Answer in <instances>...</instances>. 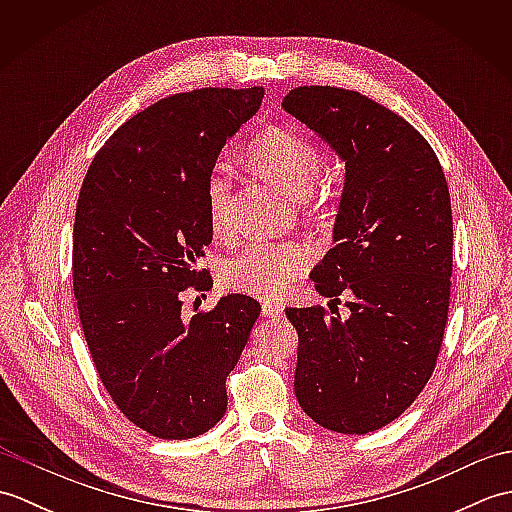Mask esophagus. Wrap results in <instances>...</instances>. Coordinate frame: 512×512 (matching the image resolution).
<instances>
[{
    "mask_svg": "<svg viewBox=\"0 0 512 512\" xmlns=\"http://www.w3.org/2000/svg\"><path fill=\"white\" fill-rule=\"evenodd\" d=\"M262 314H264L266 319H279L281 314H284V308H281L279 303L264 301V303H262Z\"/></svg>",
    "mask_w": 512,
    "mask_h": 512,
    "instance_id": "esophagus-1",
    "label": "esophagus"
}]
</instances>
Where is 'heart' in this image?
I'll use <instances>...</instances> for the list:
<instances>
[{
  "instance_id": "obj_1",
  "label": "heart",
  "mask_w": 512,
  "mask_h": 512,
  "mask_svg": "<svg viewBox=\"0 0 512 512\" xmlns=\"http://www.w3.org/2000/svg\"><path fill=\"white\" fill-rule=\"evenodd\" d=\"M248 160L262 176L277 182L288 193L303 198L323 167L321 149L308 136L292 127H270L248 145ZM233 180L228 171L217 167L206 178L204 202L211 231L217 237L233 233L231 220ZM310 262V253L292 242H253L242 253L222 264L226 288L242 295L273 299L286 292L292 279L299 277Z\"/></svg>"
}]
</instances>
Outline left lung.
Segmentation results:
<instances>
[{"label": "left lung", "mask_w": 512, "mask_h": 512, "mask_svg": "<svg viewBox=\"0 0 512 512\" xmlns=\"http://www.w3.org/2000/svg\"><path fill=\"white\" fill-rule=\"evenodd\" d=\"M281 107L345 162L334 248L314 266L319 295L345 301L288 308L299 334L295 394L336 433L396 420L436 367L449 314L453 217L436 151L405 118L367 96L303 85Z\"/></svg>", "instance_id": "obj_1"}]
</instances>
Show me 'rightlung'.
<instances>
[{"mask_svg": "<svg viewBox=\"0 0 512 512\" xmlns=\"http://www.w3.org/2000/svg\"><path fill=\"white\" fill-rule=\"evenodd\" d=\"M264 88H204L138 112L94 156L76 204L72 279L96 372L116 407L162 440L213 429L262 306L228 295L187 317L184 290L213 231L204 187Z\"/></svg>", "mask_w": 512, "mask_h": 512, "instance_id": "obj_1", "label": "right lung"}]
</instances>
